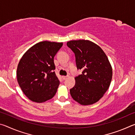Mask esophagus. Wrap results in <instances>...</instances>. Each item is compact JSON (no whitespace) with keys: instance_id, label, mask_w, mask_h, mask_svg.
<instances>
[{"instance_id":"esophagus-1","label":"esophagus","mask_w":135,"mask_h":135,"mask_svg":"<svg viewBox=\"0 0 135 135\" xmlns=\"http://www.w3.org/2000/svg\"><path fill=\"white\" fill-rule=\"evenodd\" d=\"M67 78H68V76H62V79L64 80H66Z\"/></svg>"}]
</instances>
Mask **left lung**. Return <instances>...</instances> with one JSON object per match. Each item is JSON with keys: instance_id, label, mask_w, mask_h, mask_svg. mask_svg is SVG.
<instances>
[{"instance_id": "obj_1", "label": "left lung", "mask_w": 135, "mask_h": 135, "mask_svg": "<svg viewBox=\"0 0 135 135\" xmlns=\"http://www.w3.org/2000/svg\"><path fill=\"white\" fill-rule=\"evenodd\" d=\"M67 45L74 52L77 67L82 74L75 77L70 90L73 99L82 105H89L103 97L110 85L113 69L103 50L89 40H71Z\"/></svg>"}]
</instances>
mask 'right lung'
Masks as SVG:
<instances>
[{
    "label": "right lung",
    "mask_w": 135,
    "mask_h": 135,
    "mask_svg": "<svg viewBox=\"0 0 135 135\" xmlns=\"http://www.w3.org/2000/svg\"><path fill=\"white\" fill-rule=\"evenodd\" d=\"M62 42L43 41L22 55L17 70V81L24 95L31 101L42 103L56 94L59 84L53 70L54 58Z\"/></svg>",
    "instance_id": "add662e5"
}]
</instances>
